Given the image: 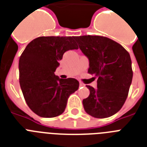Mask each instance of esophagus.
<instances>
[{
    "mask_svg": "<svg viewBox=\"0 0 147 147\" xmlns=\"http://www.w3.org/2000/svg\"><path fill=\"white\" fill-rule=\"evenodd\" d=\"M79 85H80V87H84V84H83V83H82V82H80Z\"/></svg>",
    "mask_w": 147,
    "mask_h": 147,
    "instance_id": "34e87169",
    "label": "esophagus"
}]
</instances>
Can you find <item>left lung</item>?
I'll return each instance as SVG.
<instances>
[{
	"mask_svg": "<svg viewBox=\"0 0 147 147\" xmlns=\"http://www.w3.org/2000/svg\"><path fill=\"white\" fill-rule=\"evenodd\" d=\"M76 40L89 59L88 73L98 78L97 88L87 85L90 95L83 100L84 110L94 118L112 116L124 105L131 84L130 54L119 43L106 37L84 35Z\"/></svg>",
	"mask_w": 147,
	"mask_h": 147,
	"instance_id": "obj_1",
	"label": "left lung"
}]
</instances>
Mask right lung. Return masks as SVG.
<instances>
[{
	"instance_id": "right-lung-1",
	"label": "right lung",
	"mask_w": 147,
	"mask_h": 147,
	"mask_svg": "<svg viewBox=\"0 0 147 147\" xmlns=\"http://www.w3.org/2000/svg\"><path fill=\"white\" fill-rule=\"evenodd\" d=\"M77 37H39L32 40L19 61L20 84L28 107L43 118L64 112L70 94L78 89L75 78H59L54 74L65 52L78 49Z\"/></svg>"
}]
</instances>
